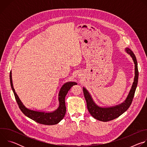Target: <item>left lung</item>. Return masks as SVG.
<instances>
[{
	"instance_id": "obj_1",
	"label": "left lung",
	"mask_w": 147,
	"mask_h": 147,
	"mask_svg": "<svg viewBox=\"0 0 147 147\" xmlns=\"http://www.w3.org/2000/svg\"><path fill=\"white\" fill-rule=\"evenodd\" d=\"M125 51H126V52L129 54L130 55L135 64V77L131 89L129 94L127 98L123 103L117 106L111 108H104L99 107L94 103L88 91L85 88H83L82 89L84 95L86 100L87 108L90 113L93 117L98 120L102 121H108L118 117L129 109L132 103L135 91L137 86L138 79V70L137 66V61L135 55L129 48L125 49Z\"/></svg>"
}]
</instances>
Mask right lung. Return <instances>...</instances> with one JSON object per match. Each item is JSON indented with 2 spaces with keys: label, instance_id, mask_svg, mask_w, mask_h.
<instances>
[{
  "label": "right lung",
  "instance_id": "right-lung-1",
  "mask_svg": "<svg viewBox=\"0 0 147 147\" xmlns=\"http://www.w3.org/2000/svg\"><path fill=\"white\" fill-rule=\"evenodd\" d=\"M11 72L10 73V85L13 91L16 100L18 105L19 108L22 112L28 117L33 120L34 121L45 125H54L57 124L63 119L66 111V108L65 105V96L67 95L68 91L74 85L77 84L75 82H69L66 83L60 89L59 94V107L57 110L52 113H45L40 112L34 111L30 110L26 108L22 101L20 100L17 94L16 93L14 89L13 86L12 79H11Z\"/></svg>",
  "mask_w": 147,
  "mask_h": 147
}]
</instances>
